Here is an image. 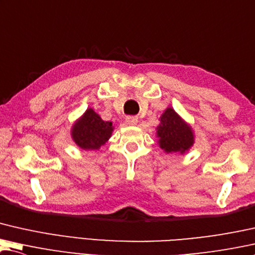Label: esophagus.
Instances as JSON below:
<instances>
[{
  "mask_svg": "<svg viewBox=\"0 0 255 255\" xmlns=\"http://www.w3.org/2000/svg\"><path fill=\"white\" fill-rule=\"evenodd\" d=\"M127 124L134 127V125L138 124V117H135V116H128V117H127Z\"/></svg>",
  "mask_w": 255,
  "mask_h": 255,
  "instance_id": "1",
  "label": "esophagus"
}]
</instances>
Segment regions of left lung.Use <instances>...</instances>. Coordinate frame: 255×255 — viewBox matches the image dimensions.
I'll list each match as a JSON object with an SVG mask.
<instances>
[{"label":"left lung","instance_id":"obj_1","mask_svg":"<svg viewBox=\"0 0 255 255\" xmlns=\"http://www.w3.org/2000/svg\"><path fill=\"white\" fill-rule=\"evenodd\" d=\"M160 124L156 127L157 143L167 154H185L195 142L191 125L171 107L162 113Z\"/></svg>","mask_w":255,"mask_h":255}]
</instances>
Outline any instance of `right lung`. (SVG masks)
Returning <instances> with one entry per match:
<instances>
[{
    "label": "right lung",
    "mask_w": 255,
    "mask_h": 255,
    "mask_svg": "<svg viewBox=\"0 0 255 255\" xmlns=\"http://www.w3.org/2000/svg\"><path fill=\"white\" fill-rule=\"evenodd\" d=\"M112 122H106L93 110L87 108L73 122L70 134L73 142L84 150H99L110 139L114 132Z\"/></svg>",
    "instance_id": "add662e5"
}]
</instances>
